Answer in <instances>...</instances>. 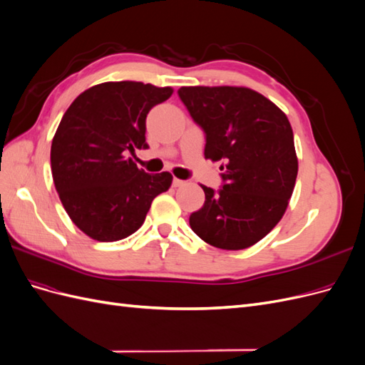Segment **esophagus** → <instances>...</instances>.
Returning <instances> with one entry per match:
<instances>
[{
  "label": "esophagus",
  "instance_id": "obj_1",
  "mask_svg": "<svg viewBox=\"0 0 365 365\" xmlns=\"http://www.w3.org/2000/svg\"><path fill=\"white\" fill-rule=\"evenodd\" d=\"M182 185H185L184 180H178V178L173 180V187H182Z\"/></svg>",
  "mask_w": 365,
  "mask_h": 365
}]
</instances>
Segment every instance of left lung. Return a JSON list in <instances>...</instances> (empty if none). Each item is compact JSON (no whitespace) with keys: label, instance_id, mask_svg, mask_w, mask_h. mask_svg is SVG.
I'll return each mask as SVG.
<instances>
[{"label":"left lung","instance_id":"left-lung-1","mask_svg":"<svg viewBox=\"0 0 365 365\" xmlns=\"http://www.w3.org/2000/svg\"><path fill=\"white\" fill-rule=\"evenodd\" d=\"M182 103L205 132V158L222 161L225 184L201 185L204 207L190 227L220 250L257 244L283 217L294 192L298 160L288 117L245 86H181Z\"/></svg>","mask_w":365,"mask_h":365}]
</instances>
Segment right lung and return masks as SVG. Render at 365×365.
<instances>
[{
	"mask_svg": "<svg viewBox=\"0 0 365 365\" xmlns=\"http://www.w3.org/2000/svg\"><path fill=\"white\" fill-rule=\"evenodd\" d=\"M170 86L123 81L88 88L65 111L51 141V173L74 225L98 242L121 240L143 225L168 192L169 172L149 175L129 153L146 148V117Z\"/></svg>",
	"mask_w": 365,
	"mask_h": 365,
	"instance_id": "add662e5",
	"label": "right lung"
}]
</instances>
